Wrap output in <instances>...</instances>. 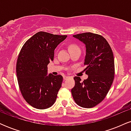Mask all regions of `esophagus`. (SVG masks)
<instances>
[{
  "label": "esophagus",
  "mask_w": 131,
  "mask_h": 131,
  "mask_svg": "<svg viewBox=\"0 0 131 131\" xmlns=\"http://www.w3.org/2000/svg\"><path fill=\"white\" fill-rule=\"evenodd\" d=\"M69 78H70V77H69V76H63V79H64V80H67V79H68Z\"/></svg>",
  "instance_id": "obj_1"
}]
</instances>
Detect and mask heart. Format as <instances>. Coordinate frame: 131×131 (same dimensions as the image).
Instances as JSON below:
<instances>
[{"label":"heart","mask_w":131,"mask_h":131,"mask_svg":"<svg viewBox=\"0 0 131 131\" xmlns=\"http://www.w3.org/2000/svg\"><path fill=\"white\" fill-rule=\"evenodd\" d=\"M69 49H70L71 52V51L76 50V49H79V47L77 45L74 44V43H72V44L70 45V46H69Z\"/></svg>","instance_id":"obj_1"}]
</instances>
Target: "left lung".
<instances>
[{"mask_svg":"<svg viewBox=\"0 0 131 131\" xmlns=\"http://www.w3.org/2000/svg\"><path fill=\"white\" fill-rule=\"evenodd\" d=\"M86 48L84 65L88 78L81 82L75 76L71 89L73 99L79 106L86 108L100 103L108 92L115 77V61L112 48L101 35L84 32L73 35Z\"/></svg>","mask_w":131,"mask_h":131,"instance_id":"8db88e82","label":"left lung"}]
</instances>
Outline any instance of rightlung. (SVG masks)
I'll return each instance as SVG.
<instances>
[{"mask_svg": "<svg viewBox=\"0 0 131 131\" xmlns=\"http://www.w3.org/2000/svg\"><path fill=\"white\" fill-rule=\"evenodd\" d=\"M67 35L37 32L22 47L16 66V76L24 99L37 109L50 108L61 87V75L47 74V65L53 61L54 50Z\"/></svg>", "mask_w": 131, "mask_h": 131, "instance_id": "right-lung-1", "label": "right lung"}]
</instances>
